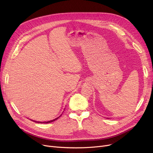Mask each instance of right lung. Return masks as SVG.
I'll return each instance as SVG.
<instances>
[{
  "mask_svg": "<svg viewBox=\"0 0 153 153\" xmlns=\"http://www.w3.org/2000/svg\"><path fill=\"white\" fill-rule=\"evenodd\" d=\"M59 117H58V118H56V119H54V120H51V121H48V122H36V121H34V122H35L36 123H51V122H53V121H54V120H57V119H58V118Z\"/></svg>",
  "mask_w": 153,
  "mask_h": 153,
  "instance_id": "right-lung-1",
  "label": "right lung"
}]
</instances>
